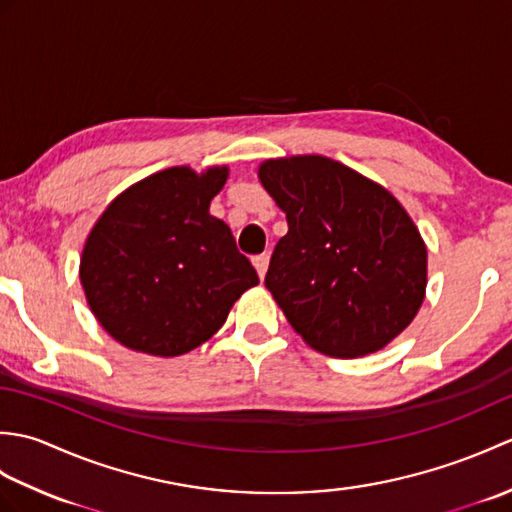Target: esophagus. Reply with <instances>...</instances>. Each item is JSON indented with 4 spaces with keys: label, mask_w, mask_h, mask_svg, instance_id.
Returning <instances> with one entry per match:
<instances>
[{
    "label": "esophagus",
    "mask_w": 512,
    "mask_h": 512,
    "mask_svg": "<svg viewBox=\"0 0 512 512\" xmlns=\"http://www.w3.org/2000/svg\"><path fill=\"white\" fill-rule=\"evenodd\" d=\"M268 262H270V257H268V255H257V257L253 259V266H255V270H257L259 279H264V277H266Z\"/></svg>",
    "instance_id": "obj_1"
}]
</instances>
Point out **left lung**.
Listing matches in <instances>:
<instances>
[{"label": "left lung", "instance_id": "8db88e82", "mask_svg": "<svg viewBox=\"0 0 512 512\" xmlns=\"http://www.w3.org/2000/svg\"><path fill=\"white\" fill-rule=\"evenodd\" d=\"M286 213L266 288L301 339L328 356L383 350L416 317L427 246L385 187L325 156L266 160L257 171Z\"/></svg>", "mask_w": 512, "mask_h": 512}]
</instances>
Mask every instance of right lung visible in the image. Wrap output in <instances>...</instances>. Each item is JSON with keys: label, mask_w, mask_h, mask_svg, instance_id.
Segmentation results:
<instances>
[{"label": "right lung", "mask_w": 512, "mask_h": 512, "mask_svg": "<svg viewBox=\"0 0 512 512\" xmlns=\"http://www.w3.org/2000/svg\"><path fill=\"white\" fill-rule=\"evenodd\" d=\"M228 167H171L125 189L85 239L79 277L105 332L134 352L180 356L222 328L259 284L209 213Z\"/></svg>", "instance_id": "right-lung-1"}]
</instances>
